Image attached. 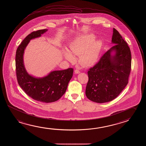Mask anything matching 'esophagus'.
Segmentation results:
<instances>
[{"label":"esophagus","instance_id":"obj_1","mask_svg":"<svg viewBox=\"0 0 146 146\" xmlns=\"http://www.w3.org/2000/svg\"><path fill=\"white\" fill-rule=\"evenodd\" d=\"M75 73L76 74H79V73H80V71H79L78 70H75Z\"/></svg>","mask_w":146,"mask_h":146}]
</instances>
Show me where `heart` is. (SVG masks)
Instances as JSON below:
<instances>
[{
  "mask_svg": "<svg viewBox=\"0 0 146 146\" xmlns=\"http://www.w3.org/2000/svg\"><path fill=\"white\" fill-rule=\"evenodd\" d=\"M94 35H84L77 37L70 45V52L64 51L65 58L73 61L74 56L79 55L78 62L84 67H91L98 61L102 47V42L95 40Z\"/></svg>",
  "mask_w": 146,
  "mask_h": 146,
  "instance_id": "b5f03b06",
  "label": "heart"
}]
</instances>
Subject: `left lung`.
<instances>
[{"instance_id":"8db88e82","label":"left lung","mask_w":146,"mask_h":146,"mask_svg":"<svg viewBox=\"0 0 146 146\" xmlns=\"http://www.w3.org/2000/svg\"><path fill=\"white\" fill-rule=\"evenodd\" d=\"M112 46L99 62L88 72L86 95L96 103L110 102L117 98L128 83L131 54L127 43L113 29Z\"/></svg>"}]
</instances>
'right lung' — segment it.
<instances>
[{"label": "right lung", "mask_w": 146, "mask_h": 146, "mask_svg": "<svg viewBox=\"0 0 146 146\" xmlns=\"http://www.w3.org/2000/svg\"><path fill=\"white\" fill-rule=\"evenodd\" d=\"M47 31L41 29L29 34L17 48L15 60L17 81L22 89L35 100L50 103L58 100L65 93L73 69L53 71L46 76L38 78L27 72L23 62L24 50L30 40L40 37Z\"/></svg>", "instance_id": "1"}]
</instances>
